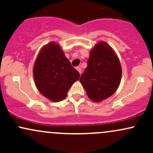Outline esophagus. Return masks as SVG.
<instances>
[{"mask_svg":"<svg viewBox=\"0 0 153 153\" xmlns=\"http://www.w3.org/2000/svg\"><path fill=\"white\" fill-rule=\"evenodd\" d=\"M76 70L78 71V73H80V74H81V68H80V67H77Z\"/></svg>","mask_w":153,"mask_h":153,"instance_id":"obj_1","label":"esophagus"}]
</instances>
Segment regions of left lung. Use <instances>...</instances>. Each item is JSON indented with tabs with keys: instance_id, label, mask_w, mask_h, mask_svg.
<instances>
[{
	"instance_id": "1",
	"label": "left lung",
	"mask_w": 153,
	"mask_h": 153,
	"mask_svg": "<svg viewBox=\"0 0 153 153\" xmlns=\"http://www.w3.org/2000/svg\"><path fill=\"white\" fill-rule=\"evenodd\" d=\"M87 63L80 81L89 99L94 102H101L118 88L122 67L114 51L104 42L95 45Z\"/></svg>"
}]
</instances>
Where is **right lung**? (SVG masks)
Segmentation results:
<instances>
[{"mask_svg":"<svg viewBox=\"0 0 153 153\" xmlns=\"http://www.w3.org/2000/svg\"><path fill=\"white\" fill-rule=\"evenodd\" d=\"M33 75L37 89L47 99L58 102L65 99L68 91L80 74L71 65L58 44H47L39 53Z\"/></svg>","mask_w":153,"mask_h":153,"instance_id":"add662e5","label":"right lung"}]
</instances>
